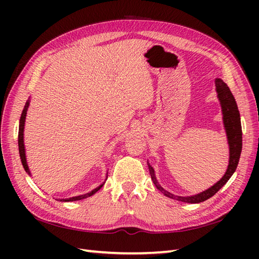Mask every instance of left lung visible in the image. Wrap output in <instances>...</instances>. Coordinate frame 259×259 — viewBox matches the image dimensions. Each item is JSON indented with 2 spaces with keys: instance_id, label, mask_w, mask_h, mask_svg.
Returning a JSON list of instances; mask_svg holds the SVG:
<instances>
[{
  "instance_id": "8db88e82",
  "label": "left lung",
  "mask_w": 259,
  "mask_h": 259,
  "mask_svg": "<svg viewBox=\"0 0 259 259\" xmlns=\"http://www.w3.org/2000/svg\"><path fill=\"white\" fill-rule=\"evenodd\" d=\"M216 89L218 93V98L221 100L222 109H223V114H224V124L225 129H226L227 133V138H228V144H229V164L226 174L224 175V177L218 181L217 184H214L211 188H209L205 191L200 192V194L190 196V197H181V196H175L170 194L167 190H164L162 187L158 184L156 179L155 171H153L152 167L148 163V167H149V171L151 179L153 184L157 187V188L160 190L164 196H167L171 199H176L178 201H184V202H189V203H198L202 202L209 198L212 197L216 192L222 188V187L227 183L229 178L232 177L233 174L235 172L236 168L238 166V161L240 158L241 153V146H243V134H241V123H240V115L237 108V103L235 101V98L233 93L230 92L228 85L225 83V82L221 79H216Z\"/></svg>"
}]
</instances>
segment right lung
<instances>
[{
  "label": "right lung",
  "instance_id": "add662e5",
  "mask_svg": "<svg viewBox=\"0 0 259 259\" xmlns=\"http://www.w3.org/2000/svg\"><path fill=\"white\" fill-rule=\"evenodd\" d=\"M29 103L30 101L27 100L25 106H24V109L23 111H22V114H21V119H20V125H19V152H20V158H21V161H22V164H23V168L25 171L30 174V170H29V167H27V163H26V159H25V149H24V142H23V131H24V122H25V117H26V111H27V108H29ZM103 185L99 186L98 188L93 189L92 191L88 192V194H84V195H81V196H76V197H72V198H69V199H61L63 201H74V200H81V199H84V198H88L92 196L93 194H96V192L101 188Z\"/></svg>",
  "mask_w": 259,
  "mask_h": 259
}]
</instances>
